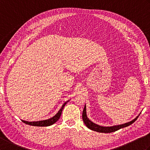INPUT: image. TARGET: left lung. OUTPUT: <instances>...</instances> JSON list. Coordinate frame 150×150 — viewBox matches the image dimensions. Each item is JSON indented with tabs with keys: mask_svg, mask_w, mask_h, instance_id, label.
Returning <instances> with one entry per match:
<instances>
[{
	"mask_svg": "<svg viewBox=\"0 0 150 150\" xmlns=\"http://www.w3.org/2000/svg\"><path fill=\"white\" fill-rule=\"evenodd\" d=\"M137 117H136L135 119L132 120L131 122H129L128 123L121 124V125H118V126H114L111 127H103L100 126L99 125H97V124H95L93 122H91L90 119H88L86 115V106H84V108L83 110V112H82V120H83V122L86 124L89 129L91 130H93V131L100 132V133H111V132H114L115 131H117L122 128H125V127L131 125L137 119Z\"/></svg>",
	"mask_w": 150,
	"mask_h": 150,
	"instance_id": "8db88e82",
	"label": "left lung"
}]
</instances>
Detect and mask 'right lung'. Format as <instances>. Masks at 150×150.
I'll list each match as a JSON object with an SVG mask.
<instances>
[{
  "label": "right lung",
  "instance_id": "1",
  "mask_svg": "<svg viewBox=\"0 0 150 150\" xmlns=\"http://www.w3.org/2000/svg\"><path fill=\"white\" fill-rule=\"evenodd\" d=\"M68 101H66V103H64L62 105V106L60 108V110L58 111L55 116H53L52 118H50L49 119L47 120H40V121H37V122H28V121H25V120H22L24 123L28 124V125H31V126H51L55 122H56L57 120L59 119V118L60 117V115L62 114V111L66 103H68Z\"/></svg>",
  "mask_w": 150,
  "mask_h": 150
}]
</instances>
